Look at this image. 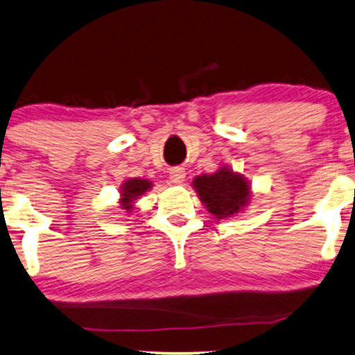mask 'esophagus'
Returning <instances> with one entry per match:
<instances>
[{
    "label": "esophagus",
    "instance_id": "obj_1",
    "mask_svg": "<svg viewBox=\"0 0 355 355\" xmlns=\"http://www.w3.org/2000/svg\"><path fill=\"white\" fill-rule=\"evenodd\" d=\"M184 179H186V169L181 166L169 169V181H171L173 184H181Z\"/></svg>",
    "mask_w": 355,
    "mask_h": 355
}]
</instances>
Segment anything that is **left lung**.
Returning <instances> with one entry per match:
<instances>
[{
    "label": "left lung",
    "instance_id": "1",
    "mask_svg": "<svg viewBox=\"0 0 355 355\" xmlns=\"http://www.w3.org/2000/svg\"><path fill=\"white\" fill-rule=\"evenodd\" d=\"M193 187L205 203L208 211L216 218H230L247 205L250 187L241 174L230 168H221L218 173L203 174L193 179Z\"/></svg>",
    "mask_w": 355,
    "mask_h": 355
}]
</instances>
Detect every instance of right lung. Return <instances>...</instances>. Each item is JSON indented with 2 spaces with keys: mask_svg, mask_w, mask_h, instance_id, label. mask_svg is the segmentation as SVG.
Returning a JSON list of instances; mask_svg holds the SVG:
<instances>
[{
  "mask_svg": "<svg viewBox=\"0 0 355 355\" xmlns=\"http://www.w3.org/2000/svg\"><path fill=\"white\" fill-rule=\"evenodd\" d=\"M152 187V182L147 179H129L128 182L123 184V191H121V208L128 210V213L132 211V203L137 200V197L142 196Z\"/></svg>",
  "mask_w": 355,
  "mask_h": 355,
  "instance_id": "obj_1",
  "label": "right lung"
}]
</instances>
